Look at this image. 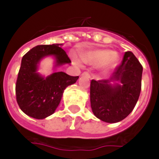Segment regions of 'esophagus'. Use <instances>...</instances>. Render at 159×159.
<instances>
[{
  "instance_id": "obj_1",
  "label": "esophagus",
  "mask_w": 159,
  "mask_h": 159,
  "mask_svg": "<svg viewBox=\"0 0 159 159\" xmlns=\"http://www.w3.org/2000/svg\"><path fill=\"white\" fill-rule=\"evenodd\" d=\"M82 76H85V77H87L88 78H90L91 77V75H90L89 72H84L83 73H82Z\"/></svg>"
}]
</instances>
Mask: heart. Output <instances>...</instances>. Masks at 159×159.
Listing matches in <instances>:
<instances>
[{
	"label": "heart",
	"instance_id": "b5f03b06",
	"mask_svg": "<svg viewBox=\"0 0 159 159\" xmlns=\"http://www.w3.org/2000/svg\"><path fill=\"white\" fill-rule=\"evenodd\" d=\"M80 59L83 63L92 66L103 65L106 71H111L116 67L119 60L117 53L106 48H97L80 55ZM77 65H79L77 62Z\"/></svg>",
	"mask_w": 159,
	"mask_h": 159
}]
</instances>
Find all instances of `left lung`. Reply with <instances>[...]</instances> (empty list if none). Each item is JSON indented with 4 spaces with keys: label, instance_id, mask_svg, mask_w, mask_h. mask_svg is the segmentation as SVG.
I'll list each match as a JSON object with an SVG mask.
<instances>
[{
    "label": "left lung",
    "instance_id": "8db88e82",
    "mask_svg": "<svg viewBox=\"0 0 159 159\" xmlns=\"http://www.w3.org/2000/svg\"><path fill=\"white\" fill-rule=\"evenodd\" d=\"M143 67L130 51L106 80H92L90 100L96 117L106 123L120 122L131 113L141 91Z\"/></svg>",
    "mask_w": 159,
    "mask_h": 159
}]
</instances>
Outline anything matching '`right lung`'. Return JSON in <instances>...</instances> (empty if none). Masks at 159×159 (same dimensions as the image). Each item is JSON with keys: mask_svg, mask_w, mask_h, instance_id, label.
I'll list each match as a JSON object with an SVG mask.
<instances>
[{"mask_svg": "<svg viewBox=\"0 0 159 159\" xmlns=\"http://www.w3.org/2000/svg\"><path fill=\"white\" fill-rule=\"evenodd\" d=\"M62 43L38 45L24 55L16 85V101L27 116L42 120L51 116L59 105L66 87L74 84L79 77L56 72L44 77L38 72L41 60L54 58L53 69L70 64L71 60L62 49Z\"/></svg>", "mask_w": 159, "mask_h": 159, "instance_id": "obj_1", "label": "right lung"}]
</instances>
